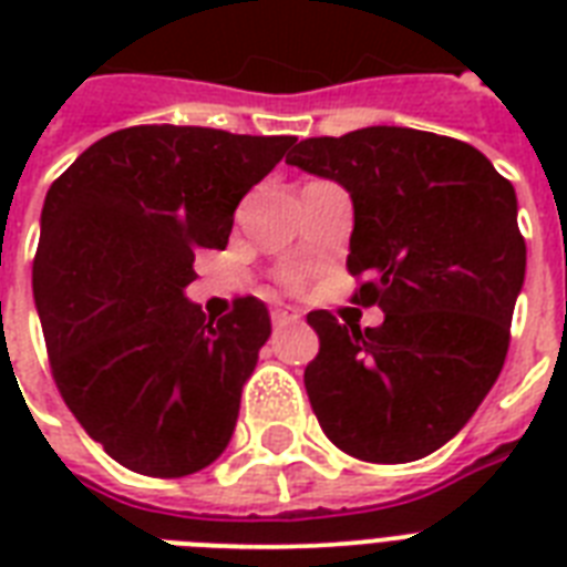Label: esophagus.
<instances>
[{
	"instance_id": "obj_1",
	"label": "esophagus",
	"mask_w": 567,
	"mask_h": 567,
	"mask_svg": "<svg viewBox=\"0 0 567 567\" xmlns=\"http://www.w3.org/2000/svg\"><path fill=\"white\" fill-rule=\"evenodd\" d=\"M270 318H274L276 327H288V323H300L302 315L297 309H288V306H279V309L270 311Z\"/></svg>"
}]
</instances>
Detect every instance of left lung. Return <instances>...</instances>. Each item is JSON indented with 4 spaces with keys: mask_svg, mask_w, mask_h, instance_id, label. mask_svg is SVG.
<instances>
[{
    "mask_svg": "<svg viewBox=\"0 0 567 567\" xmlns=\"http://www.w3.org/2000/svg\"><path fill=\"white\" fill-rule=\"evenodd\" d=\"M285 162L350 194L353 300L385 311L373 329L309 311L320 353L302 379L320 430L364 462L430 456L506 362L527 270L515 188L471 144L403 126L306 137Z\"/></svg>",
    "mask_w": 567,
    "mask_h": 567,
    "instance_id": "left-lung-1",
    "label": "left lung"
}]
</instances>
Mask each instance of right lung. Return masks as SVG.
<instances>
[{"mask_svg":"<svg viewBox=\"0 0 567 567\" xmlns=\"http://www.w3.org/2000/svg\"><path fill=\"white\" fill-rule=\"evenodd\" d=\"M291 135L132 126L87 146L47 194L31 288L55 385L128 471L188 476L229 444L270 315L240 297L205 318L194 252L229 244L235 208Z\"/></svg>","mask_w":567,"mask_h":567,"instance_id":"1","label":"right lung"}]
</instances>
